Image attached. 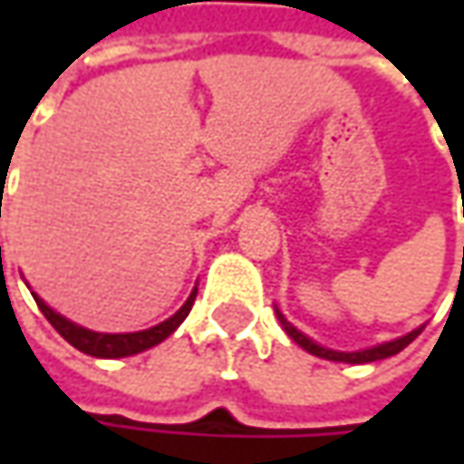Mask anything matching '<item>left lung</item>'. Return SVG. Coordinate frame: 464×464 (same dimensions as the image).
Segmentation results:
<instances>
[{"mask_svg": "<svg viewBox=\"0 0 464 464\" xmlns=\"http://www.w3.org/2000/svg\"><path fill=\"white\" fill-rule=\"evenodd\" d=\"M276 314H278V320H281V325H284V330L289 333V338L296 341V343L304 348V351H310L312 356L330 359V362H348V364H369V362H380V359H387V356H395V353H401L402 348L408 346V343H413V341L420 335V330H423V328H416L413 333H408V335H402V338H395V341H390V343H382V346L366 348V351H353V353H343V351H330V348L317 346V343L310 341L307 335H302L292 323H286L281 312L276 310Z\"/></svg>", "mask_w": 464, "mask_h": 464, "instance_id": "1", "label": "left lung"}]
</instances>
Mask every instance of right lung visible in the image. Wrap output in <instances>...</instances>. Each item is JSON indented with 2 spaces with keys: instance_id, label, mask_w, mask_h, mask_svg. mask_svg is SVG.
Here are the masks:
<instances>
[{
  "instance_id": "right-lung-1",
  "label": "right lung",
  "mask_w": 464,
  "mask_h": 464,
  "mask_svg": "<svg viewBox=\"0 0 464 464\" xmlns=\"http://www.w3.org/2000/svg\"><path fill=\"white\" fill-rule=\"evenodd\" d=\"M196 295H198V289L190 292L186 304L175 312L169 320H165V323H160V325H154L150 330H139V333H92V330L80 328V325L69 323L66 317L56 314L45 302H41L38 296H35L38 307L45 314V320L59 330V335H62L63 341H69L72 346L80 348L82 353H90V356H98V359H121V356H134V353H141L147 348L162 343L169 333H175V328L186 320L188 312L193 307V302H196Z\"/></svg>"
}]
</instances>
